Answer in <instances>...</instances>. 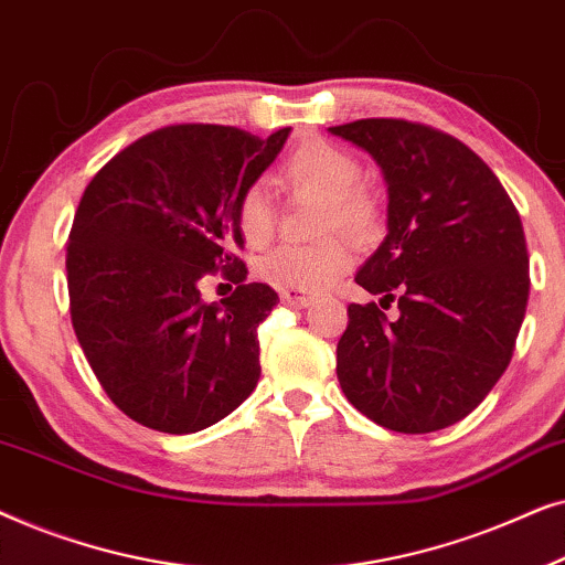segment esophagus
<instances>
[{"mask_svg":"<svg viewBox=\"0 0 565 565\" xmlns=\"http://www.w3.org/2000/svg\"><path fill=\"white\" fill-rule=\"evenodd\" d=\"M280 300L285 306H292V308H303L313 300L311 292L306 290H296V288H282L280 290Z\"/></svg>","mask_w":565,"mask_h":565,"instance_id":"1","label":"esophagus"}]
</instances>
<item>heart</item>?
<instances>
[{
	"instance_id": "b5f03b06",
	"label": "heart",
	"mask_w": 565,
	"mask_h": 565,
	"mask_svg": "<svg viewBox=\"0 0 565 565\" xmlns=\"http://www.w3.org/2000/svg\"><path fill=\"white\" fill-rule=\"evenodd\" d=\"M280 180L288 190L316 192L327 205L319 231L342 228L365 238L381 221L375 198L362 188V167L342 146L327 138H306L282 161ZM238 234L249 246H265L277 228V203L265 182H252L236 200ZM352 265V249L344 238L329 236L316 244H282L257 262L254 273L275 288L319 290L342 277Z\"/></svg>"
}]
</instances>
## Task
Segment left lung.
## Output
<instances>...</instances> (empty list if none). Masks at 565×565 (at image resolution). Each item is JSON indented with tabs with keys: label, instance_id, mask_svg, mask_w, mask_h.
<instances>
[{
	"label": "left lung",
	"instance_id": "obj_1",
	"mask_svg": "<svg viewBox=\"0 0 565 565\" xmlns=\"http://www.w3.org/2000/svg\"><path fill=\"white\" fill-rule=\"evenodd\" d=\"M381 164L388 236L354 282L381 305L347 306L337 377L367 419L404 435L468 416L514 354L530 296L520 213L489 164L443 130L401 118L329 128Z\"/></svg>",
	"mask_w": 565,
	"mask_h": 565
}]
</instances>
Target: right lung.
Listing matches in <instances>:
<instances>
[{
    "mask_svg": "<svg viewBox=\"0 0 565 565\" xmlns=\"http://www.w3.org/2000/svg\"><path fill=\"white\" fill-rule=\"evenodd\" d=\"M288 134L164 126L115 153L84 190L66 244L68 311L103 391L143 427L205 429L259 381L257 327L277 292L244 285L236 200ZM207 274L237 285L221 307L199 300Z\"/></svg>",
    "mask_w": 565,
    "mask_h": 565,
    "instance_id": "right-lung-1",
    "label": "right lung"
}]
</instances>
